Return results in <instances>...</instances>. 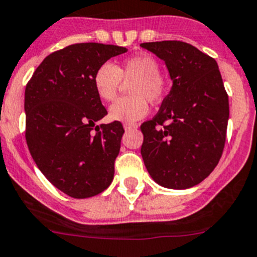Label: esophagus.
I'll use <instances>...</instances> for the list:
<instances>
[{"label": "esophagus", "mask_w": 257, "mask_h": 257, "mask_svg": "<svg viewBox=\"0 0 257 257\" xmlns=\"http://www.w3.org/2000/svg\"><path fill=\"white\" fill-rule=\"evenodd\" d=\"M136 128H138L137 123H125L124 124V129H125V131H132V129H136Z\"/></svg>", "instance_id": "obj_1"}]
</instances>
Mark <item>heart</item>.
<instances>
[{"label": "heart", "instance_id": "1", "mask_svg": "<svg viewBox=\"0 0 257 257\" xmlns=\"http://www.w3.org/2000/svg\"><path fill=\"white\" fill-rule=\"evenodd\" d=\"M92 80L96 94L105 102L116 98L123 82H132L128 87L132 97L121 98L108 108L110 119L124 123L145 117L149 112V101L161 102L168 92V80L160 74V64L149 54L128 57L114 66L102 64L94 71Z\"/></svg>", "mask_w": 257, "mask_h": 257}]
</instances>
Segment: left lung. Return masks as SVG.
I'll use <instances>...</instances> for the list:
<instances>
[{
  "label": "left lung",
  "mask_w": 257,
  "mask_h": 257,
  "mask_svg": "<svg viewBox=\"0 0 257 257\" xmlns=\"http://www.w3.org/2000/svg\"><path fill=\"white\" fill-rule=\"evenodd\" d=\"M141 47L165 61L173 80L159 112L141 125L146 169L165 188H191L209 177L225 145L229 101L218 64L180 41Z\"/></svg>",
  "instance_id": "obj_1"
}]
</instances>
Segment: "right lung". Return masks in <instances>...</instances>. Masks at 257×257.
Returning a JSON list of instances; mask_svg holds the SVG:
<instances>
[{"label":"right lung","mask_w":257,"mask_h":257,"mask_svg":"<svg viewBox=\"0 0 257 257\" xmlns=\"http://www.w3.org/2000/svg\"><path fill=\"white\" fill-rule=\"evenodd\" d=\"M125 47L75 43L48 55L25 88V140L34 163L56 188L74 198L105 191L114 179L124 128L96 125L107 115L93 74Z\"/></svg>","instance_id":"obj_1"}]
</instances>
